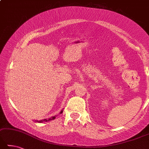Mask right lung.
<instances>
[{"label":"right lung","mask_w":149,"mask_h":149,"mask_svg":"<svg viewBox=\"0 0 149 149\" xmlns=\"http://www.w3.org/2000/svg\"><path fill=\"white\" fill-rule=\"evenodd\" d=\"M63 112V109L62 110H61V111L60 112V113H61ZM57 117V116H54L53 117H50L49 119H42L40 120H36V122H38V123H43V122H47V121H49V120H54L56 117Z\"/></svg>","instance_id":"1"}]
</instances>
